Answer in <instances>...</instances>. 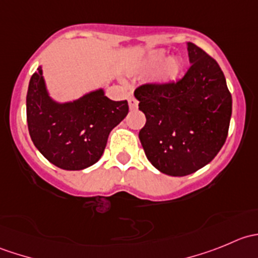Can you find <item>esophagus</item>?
Segmentation results:
<instances>
[{
  "label": "esophagus",
  "mask_w": 258,
  "mask_h": 258,
  "mask_svg": "<svg viewBox=\"0 0 258 258\" xmlns=\"http://www.w3.org/2000/svg\"><path fill=\"white\" fill-rule=\"evenodd\" d=\"M128 105H130V108H131V110H136L137 106H139V101H137L135 97H130Z\"/></svg>",
  "instance_id": "34e87169"
}]
</instances>
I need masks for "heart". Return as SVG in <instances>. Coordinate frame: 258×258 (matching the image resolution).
Returning <instances> with one entry per match:
<instances>
[{"label":"heart","mask_w":258,"mask_h":258,"mask_svg":"<svg viewBox=\"0 0 258 258\" xmlns=\"http://www.w3.org/2000/svg\"><path fill=\"white\" fill-rule=\"evenodd\" d=\"M163 58H165V52L155 51L150 54L147 62L150 66H155V64L161 63V62L163 61ZM179 70H181V64H179V62L177 61V59H175V58L170 59V61L166 63V66L163 67L162 72H161L160 79L163 81L173 80L176 76H177Z\"/></svg>","instance_id":"1"}]
</instances>
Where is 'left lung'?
I'll list each match as a JSON object with an SVG mask.
<instances>
[{
    "mask_svg": "<svg viewBox=\"0 0 258 258\" xmlns=\"http://www.w3.org/2000/svg\"><path fill=\"white\" fill-rule=\"evenodd\" d=\"M189 63L181 80L135 90L146 124L139 137L148 161L168 176L196 172L226 142L232 96L216 59L187 42Z\"/></svg>",
    "mask_w": 258,
    "mask_h": 258,
    "instance_id": "left-lung-1",
    "label": "left lung"
}]
</instances>
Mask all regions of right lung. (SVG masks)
<instances>
[{
	"mask_svg": "<svg viewBox=\"0 0 258 258\" xmlns=\"http://www.w3.org/2000/svg\"><path fill=\"white\" fill-rule=\"evenodd\" d=\"M26 112L37 150L57 167L79 171L100 160L110 132L128 113V103L110 100L103 90L74 102H54L38 67L28 85Z\"/></svg>",
	"mask_w": 258,
	"mask_h": 258,
	"instance_id": "add662e5",
	"label": "right lung"
}]
</instances>
